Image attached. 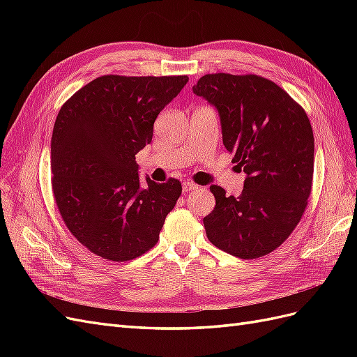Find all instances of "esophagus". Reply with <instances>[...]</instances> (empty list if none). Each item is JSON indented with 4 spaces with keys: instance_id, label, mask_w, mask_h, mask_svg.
<instances>
[{
    "instance_id": "esophagus-1",
    "label": "esophagus",
    "mask_w": 357,
    "mask_h": 357,
    "mask_svg": "<svg viewBox=\"0 0 357 357\" xmlns=\"http://www.w3.org/2000/svg\"><path fill=\"white\" fill-rule=\"evenodd\" d=\"M195 189H198V185H195L193 181H190V180L183 181V192H190V190H195Z\"/></svg>"
}]
</instances>
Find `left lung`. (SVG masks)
Instances as JSON below:
<instances>
[{"mask_svg":"<svg viewBox=\"0 0 357 357\" xmlns=\"http://www.w3.org/2000/svg\"><path fill=\"white\" fill-rule=\"evenodd\" d=\"M192 89L219 112L223 144L245 172L240 197L210 186L215 207L204 218L208 240L241 259L271 253L294 232L311 193L314 135L307 113L256 74H207Z\"/></svg>","mask_w":357,"mask_h":357,"instance_id":"8db88e82","label":"left lung"}]
</instances>
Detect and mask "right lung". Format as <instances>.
<instances>
[{
    "mask_svg": "<svg viewBox=\"0 0 357 357\" xmlns=\"http://www.w3.org/2000/svg\"><path fill=\"white\" fill-rule=\"evenodd\" d=\"M188 82V75H102L61 107L50 144L53 197L70 232L92 253L123 262L158 243L181 183L146 177L142 186L135 155Z\"/></svg>",
    "mask_w": 357,
    "mask_h": 357,
    "instance_id": "obj_1",
    "label": "right lung"
}]
</instances>
